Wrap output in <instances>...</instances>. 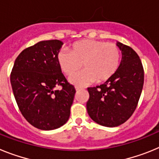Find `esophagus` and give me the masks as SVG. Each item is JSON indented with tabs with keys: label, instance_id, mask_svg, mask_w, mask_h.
<instances>
[{
	"label": "esophagus",
	"instance_id": "esophagus-1",
	"mask_svg": "<svg viewBox=\"0 0 159 159\" xmlns=\"http://www.w3.org/2000/svg\"><path fill=\"white\" fill-rule=\"evenodd\" d=\"M75 90H76V92H80V91L83 90V88H78V87H76V88H75Z\"/></svg>",
	"mask_w": 159,
	"mask_h": 159
}]
</instances>
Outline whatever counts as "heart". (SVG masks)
<instances>
[{
  "label": "heart",
  "mask_w": 159,
  "mask_h": 159,
  "mask_svg": "<svg viewBox=\"0 0 159 159\" xmlns=\"http://www.w3.org/2000/svg\"><path fill=\"white\" fill-rule=\"evenodd\" d=\"M69 51L60 52L57 62L67 76L75 74L83 64L85 70L70 80L79 86L95 80L97 83L107 81L119 69L121 60V51L116 43L101 40H79L71 44Z\"/></svg>",
  "instance_id": "obj_1"
}]
</instances>
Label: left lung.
<instances>
[{
    "instance_id": "obj_1",
    "label": "left lung",
    "mask_w": 159,
    "mask_h": 159,
    "mask_svg": "<svg viewBox=\"0 0 159 159\" xmlns=\"http://www.w3.org/2000/svg\"><path fill=\"white\" fill-rule=\"evenodd\" d=\"M122 51L119 69L99 86L88 88L87 110L91 119L107 127L123 124L135 111L144 83V70L139 55L118 42Z\"/></svg>"
}]
</instances>
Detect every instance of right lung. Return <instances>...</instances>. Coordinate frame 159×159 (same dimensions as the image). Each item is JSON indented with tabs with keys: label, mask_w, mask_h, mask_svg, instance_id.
I'll list each match as a JSON object with an SVG mask.
<instances>
[{
	"label": "right lung",
	"mask_w": 159,
	"mask_h": 159,
	"mask_svg": "<svg viewBox=\"0 0 159 159\" xmlns=\"http://www.w3.org/2000/svg\"><path fill=\"white\" fill-rule=\"evenodd\" d=\"M63 43L43 40L16 57L10 75L14 97L25 119L43 130L57 129L69 119L75 87L61 72L57 55ZM61 86L60 90H56Z\"/></svg>",
	"instance_id": "right-lung-1"
}]
</instances>
